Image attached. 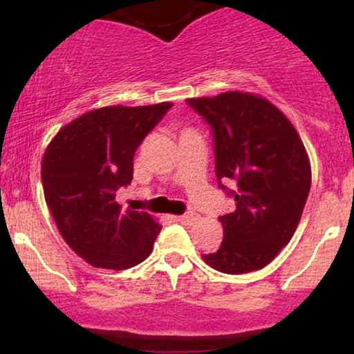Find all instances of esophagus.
I'll return each mask as SVG.
<instances>
[{
    "label": "esophagus",
    "mask_w": 354,
    "mask_h": 354,
    "mask_svg": "<svg viewBox=\"0 0 354 354\" xmlns=\"http://www.w3.org/2000/svg\"><path fill=\"white\" fill-rule=\"evenodd\" d=\"M178 223H181V225H193L194 221H196L198 216L194 213H188V214H181V216H174Z\"/></svg>",
    "instance_id": "esophagus-1"
}]
</instances>
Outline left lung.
I'll list each match as a JSON object with an SVG mask.
<instances>
[{
  "mask_svg": "<svg viewBox=\"0 0 354 354\" xmlns=\"http://www.w3.org/2000/svg\"><path fill=\"white\" fill-rule=\"evenodd\" d=\"M188 104L213 129L218 185L233 182L236 209L219 216L223 243L203 254L228 274L261 270L293 238L311 188V165L291 121L266 98L228 91Z\"/></svg>",
  "mask_w": 354,
  "mask_h": 354,
  "instance_id": "8db88e82",
  "label": "left lung"
}]
</instances>
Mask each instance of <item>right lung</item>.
I'll return each instance as SVG.
<instances>
[{"label":"right lung","instance_id":"1","mask_svg":"<svg viewBox=\"0 0 354 354\" xmlns=\"http://www.w3.org/2000/svg\"><path fill=\"white\" fill-rule=\"evenodd\" d=\"M173 103L104 106L59 129L41 161L44 200L61 236L91 266L128 270L160 233L146 211L121 209L116 191L133 180V158Z\"/></svg>","mask_w":354,"mask_h":354}]
</instances>
